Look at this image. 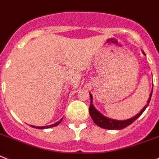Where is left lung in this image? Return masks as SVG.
Instances as JSON below:
<instances>
[{
  "label": "left lung",
  "instance_id": "obj_1",
  "mask_svg": "<svg viewBox=\"0 0 159 159\" xmlns=\"http://www.w3.org/2000/svg\"><path fill=\"white\" fill-rule=\"evenodd\" d=\"M144 54V53H143ZM151 95H152V91H151V94H150V97L148 101H147V104H146L144 108H143L140 112H139L136 116H135L134 117L131 119H128V120H112V119H109L108 117H105L104 116H103L101 112L97 111L95 108L93 107L92 104V99L93 97L90 93V105L89 108V114L92 117L93 122L97 124V126H99L101 128H104V129H109V130H120L123 128H125L126 127L129 126L130 124H132L134 121L138 119L140 116L142 115L143 112L145 111V109L147 108V107L148 106L150 101H151Z\"/></svg>",
  "mask_w": 159,
  "mask_h": 159
}]
</instances>
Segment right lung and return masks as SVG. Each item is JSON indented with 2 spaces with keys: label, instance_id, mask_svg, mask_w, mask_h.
I'll use <instances>...</instances> for the list:
<instances>
[{
  "label": "right lung",
  "instance_id": "1",
  "mask_svg": "<svg viewBox=\"0 0 159 159\" xmlns=\"http://www.w3.org/2000/svg\"><path fill=\"white\" fill-rule=\"evenodd\" d=\"M62 118L60 120H58V122H56L55 124H51V125H49V126H44V127H35V126H32L31 125L32 128H38V129H44V128H52V127H55V126H57L58 125V124H60V123L62 122Z\"/></svg>",
  "mask_w": 159,
  "mask_h": 159
}]
</instances>
